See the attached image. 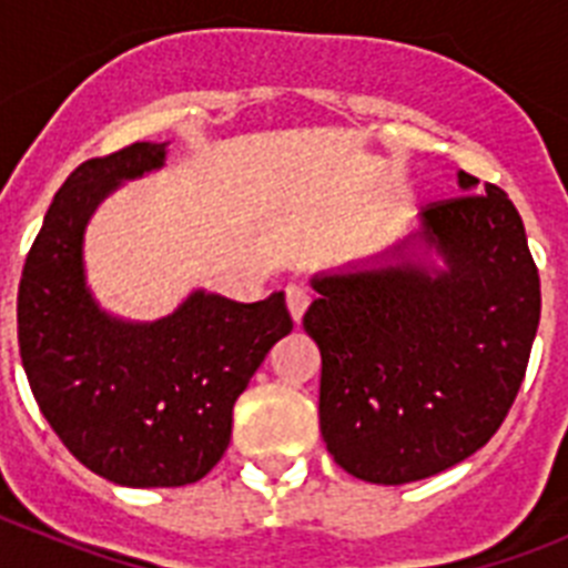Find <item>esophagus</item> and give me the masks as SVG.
<instances>
[{"mask_svg": "<svg viewBox=\"0 0 568 568\" xmlns=\"http://www.w3.org/2000/svg\"><path fill=\"white\" fill-rule=\"evenodd\" d=\"M310 301H313V295H310L304 287H295V284L293 287H287V310H290V315H293L295 324L304 318V313H307V307H310Z\"/></svg>", "mask_w": 568, "mask_h": 568, "instance_id": "esophagus-1", "label": "esophagus"}]
</instances>
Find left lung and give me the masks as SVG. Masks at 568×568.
Returning a JSON list of instances; mask_svg holds the SVG:
<instances>
[{
	"mask_svg": "<svg viewBox=\"0 0 568 568\" xmlns=\"http://www.w3.org/2000/svg\"><path fill=\"white\" fill-rule=\"evenodd\" d=\"M458 184L464 195L426 204L413 235L446 270L400 261L313 278L321 435L369 484H413L478 453L529 364L540 278L520 213L464 170Z\"/></svg>",
	"mask_w": 568,
	"mask_h": 568,
	"instance_id": "8db88e82",
	"label": "left lung"
}]
</instances>
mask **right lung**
I'll return each mask as SVG.
<instances>
[{"instance_id":"obj_1","label":"right lung","mask_w":568,"mask_h":568,"mask_svg":"<svg viewBox=\"0 0 568 568\" xmlns=\"http://www.w3.org/2000/svg\"><path fill=\"white\" fill-rule=\"evenodd\" d=\"M162 164L164 144L150 142L79 164L44 215L17 298L39 409L79 464L122 486L202 480L227 449L235 398L293 329L284 293L239 304L195 290L153 324L99 310L84 284V224L104 195Z\"/></svg>"}]
</instances>
